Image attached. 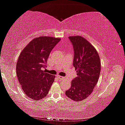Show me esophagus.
Segmentation results:
<instances>
[{"mask_svg": "<svg viewBox=\"0 0 125 125\" xmlns=\"http://www.w3.org/2000/svg\"><path fill=\"white\" fill-rule=\"evenodd\" d=\"M57 77L58 79H60V80L63 79V78H64V77H62V76H60V75H57Z\"/></svg>", "mask_w": 125, "mask_h": 125, "instance_id": "obj_1", "label": "esophagus"}]
</instances>
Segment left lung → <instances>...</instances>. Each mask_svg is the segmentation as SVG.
Returning <instances> with one entry per match:
<instances>
[{"label":"left lung","mask_w":125,"mask_h":125,"mask_svg":"<svg viewBox=\"0 0 125 125\" xmlns=\"http://www.w3.org/2000/svg\"><path fill=\"white\" fill-rule=\"evenodd\" d=\"M74 56L73 66L77 77L72 81L71 87L65 95L75 101H81L92 94L100 75V60L95 48L85 38L69 36Z\"/></svg>","instance_id":"1"}]
</instances>
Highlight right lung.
Instances as JSON below:
<instances>
[{"instance_id":"add662e5","label":"right lung","mask_w":125,"mask_h":125,"mask_svg":"<svg viewBox=\"0 0 125 125\" xmlns=\"http://www.w3.org/2000/svg\"><path fill=\"white\" fill-rule=\"evenodd\" d=\"M61 39L51 36L36 37L22 50L16 64V74L25 94L35 100L45 98L54 82L55 75L45 68L50 52Z\"/></svg>"}]
</instances>
